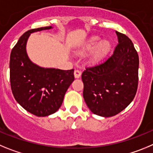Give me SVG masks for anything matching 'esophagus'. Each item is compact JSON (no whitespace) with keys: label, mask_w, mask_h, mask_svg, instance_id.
Segmentation results:
<instances>
[{"label":"esophagus","mask_w":153,"mask_h":153,"mask_svg":"<svg viewBox=\"0 0 153 153\" xmlns=\"http://www.w3.org/2000/svg\"><path fill=\"white\" fill-rule=\"evenodd\" d=\"M74 75H75V78H79L82 75V72L79 71V70H75L74 71Z\"/></svg>","instance_id":"esophagus-1"}]
</instances>
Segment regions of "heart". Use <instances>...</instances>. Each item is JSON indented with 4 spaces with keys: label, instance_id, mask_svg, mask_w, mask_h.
Instances as JSON below:
<instances>
[{
    "label": "heart",
    "instance_id": "heart-1",
    "mask_svg": "<svg viewBox=\"0 0 153 153\" xmlns=\"http://www.w3.org/2000/svg\"><path fill=\"white\" fill-rule=\"evenodd\" d=\"M100 41V38L97 36L91 37L88 41L84 45L82 49H81L83 53H88V52H91L94 49V55L96 56H100L106 53L111 48V42L108 40H102L100 41L99 44L98 42ZM99 44L98 45L97 44ZM98 46L97 47V46Z\"/></svg>",
    "mask_w": 153,
    "mask_h": 153
}]
</instances>
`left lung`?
<instances>
[{
  "mask_svg": "<svg viewBox=\"0 0 153 153\" xmlns=\"http://www.w3.org/2000/svg\"><path fill=\"white\" fill-rule=\"evenodd\" d=\"M114 53L82 72L83 97L92 113L110 117L133 101L138 87L139 56L125 34L116 31Z\"/></svg>",
  "mask_w": 153,
  "mask_h": 153,
  "instance_id": "left-lung-1",
  "label": "left lung"
}]
</instances>
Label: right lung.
<instances>
[{
  "instance_id": "1",
  "label": "right lung",
  "mask_w": 153,
  "mask_h": 153,
  "mask_svg": "<svg viewBox=\"0 0 153 153\" xmlns=\"http://www.w3.org/2000/svg\"><path fill=\"white\" fill-rule=\"evenodd\" d=\"M32 29L23 34L13 48L10 58V81L15 100L37 117L56 113L62 104L65 92L75 80L74 69L42 68L30 61L26 46L30 33L50 30Z\"/></svg>"
}]
</instances>
